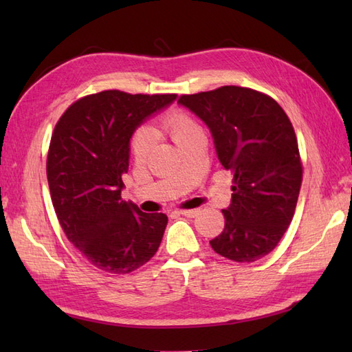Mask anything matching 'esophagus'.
<instances>
[{"label":"esophagus","instance_id":"esophagus-1","mask_svg":"<svg viewBox=\"0 0 352 352\" xmlns=\"http://www.w3.org/2000/svg\"><path fill=\"white\" fill-rule=\"evenodd\" d=\"M177 213L182 214V216H188V218H195V216L199 213V208H189V210L182 208V210H178Z\"/></svg>","mask_w":352,"mask_h":352}]
</instances>
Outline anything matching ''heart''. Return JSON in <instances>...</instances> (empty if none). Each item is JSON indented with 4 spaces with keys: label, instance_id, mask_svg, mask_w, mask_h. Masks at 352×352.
<instances>
[{
    "label": "heart",
    "instance_id": "1",
    "mask_svg": "<svg viewBox=\"0 0 352 352\" xmlns=\"http://www.w3.org/2000/svg\"><path fill=\"white\" fill-rule=\"evenodd\" d=\"M162 130L180 146L183 142L201 131L199 124L188 111L183 109H172L160 118ZM154 145V134L146 126H139L134 130L130 139V153L134 160L144 162Z\"/></svg>",
    "mask_w": 352,
    "mask_h": 352
}]
</instances>
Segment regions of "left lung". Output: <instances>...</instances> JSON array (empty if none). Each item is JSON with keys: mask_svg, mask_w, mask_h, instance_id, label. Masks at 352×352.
I'll list each match as a JSON object with an SVG mask.
<instances>
[{"mask_svg": "<svg viewBox=\"0 0 352 352\" xmlns=\"http://www.w3.org/2000/svg\"><path fill=\"white\" fill-rule=\"evenodd\" d=\"M178 102L207 124L222 166L233 174L226 227L212 248L239 263L265 257L286 233L302 183L289 116L272 96L241 86L182 95Z\"/></svg>", "mask_w": 352, "mask_h": 352, "instance_id": "1", "label": "left lung"}]
</instances>
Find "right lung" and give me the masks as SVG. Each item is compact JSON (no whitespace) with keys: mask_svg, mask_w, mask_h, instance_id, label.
Instances as JSON below:
<instances>
[{"mask_svg":"<svg viewBox=\"0 0 352 352\" xmlns=\"http://www.w3.org/2000/svg\"><path fill=\"white\" fill-rule=\"evenodd\" d=\"M175 94L102 91L72 102L52 131L47 177L57 219L89 263L130 274L157 252L164 213H144L121 197L134 129Z\"/></svg>","mask_w":352,"mask_h":352,"instance_id":"1","label":"right lung"}]
</instances>
